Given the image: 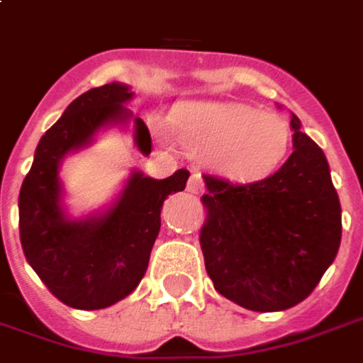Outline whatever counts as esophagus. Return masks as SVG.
I'll list each match as a JSON object with an SVG mask.
<instances>
[{
	"label": "esophagus",
	"mask_w": 363,
	"mask_h": 363,
	"mask_svg": "<svg viewBox=\"0 0 363 363\" xmlns=\"http://www.w3.org/2000/svg\"><path fill=\"white\" fill-rule=\"evenodd\" d=\"M203 189H205V184H203L201 174L193 172V174L189 177V182H186V191L193 194H199V193H203Z\"/></svg>",
	"instance_id": "34e87169"
}]
</instances>
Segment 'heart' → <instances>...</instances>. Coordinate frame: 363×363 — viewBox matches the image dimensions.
<instances>
[{"label": "heart", "instance_id": "1", "mask_svg": "<svg viewBox=\"0 0 363 363\" xmlns=\"http://www.w3.org/2000/svg\"><path fill=\"white\" fill-rule=\"evenodd\" d=\"M158 134L169 136L162 122ZM172 130L194 155L233 181H255L271 174L291 146L289 122L241 102H184L174 108Z\"/></svg>", "mask_w": 363, "mask_h": 363}]
</instances>
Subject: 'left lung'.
<instances>
[{"mask_svg": "<svg viewBox=\"0 0 363 363\" xmlns=\"http://www.w3.org/2000/svg\"><path fill=\"white\" fill-rule=\"evenodd\" d=\"M294 152L263 181L203 174L205 267L223 297L251 311H283L315 289L337 255L342 206L323 150L291 114Z\"/></svg>", "mask_w": 363, "mask_h": 363, "instance_id": "1", "label": "left lung"}]
</instances>
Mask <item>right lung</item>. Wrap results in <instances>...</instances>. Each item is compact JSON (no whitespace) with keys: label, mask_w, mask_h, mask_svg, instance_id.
<instances>
[{"label":"right lung","mask_w":363,"mask_h":363,"mask_svg":"<svg viewBox=\"0 0 363 363\" xmlns=\"http://www.w3.org/2000/svg\"><path fill=\"white\" fill-rule=\"evenodd\" d=\"M132 96L130 86L120 82L78 96L40 138L19 191L23 255L45 287L76 309H104L136 289L160 231L162 203L169 194L184 191L191 174L181 169L158 181L132 170L104 211L82 219L66 213L60 164L69 152L94 143L102 128H126L134 120V144L143 155H150V132L124 106Z\"/></svg>","instance_id":"right-lung-1"}]
</instances>
